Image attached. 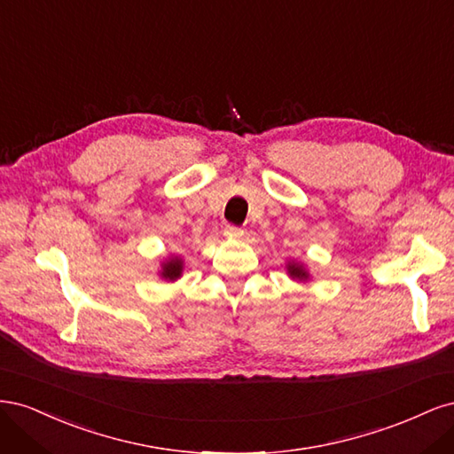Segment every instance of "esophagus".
Listing matches in <instances>:
<instances>
[{"mask_svg": "<svg viewBox=\"0 0 454 454\" xmlns=\"http://www.w3.org/2000/svg\"><path fill=\"white\" fill-rule=\"evenodd\" d=\"M242 235H244V231H240L237 227H227L225 229V237H229V239H237V237H242Z\"/></svg>", "mask_w": 454, "mask_h": 454, "instance_id": "obj_1", "label": "esophagus"}]
</instances>
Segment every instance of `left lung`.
<instances>
[{
    "mask_svg": "<svg viewBox=\"0 0 454 454\" xmlns=\"http://www.w3.org/2000/svg\"><path fill=\"white\" fill-rule=\"evenodd\" d=\"M286 274L299 284H307V282L312 280V274H310V270L307 269L303 261H297V259H292V257L286 261Z\"/></svg>",
    "mask_w": 454,
    "mask_h": 454,
    "instance_id": "left-lung-1",
    "label": "left lung"
}]
</instances>
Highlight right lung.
Returning a JSON list of instances; mask_svg holds the SVG:
<instances>
[{
	"label": "right lung",
	"mask_w": 454,
	"mask_h": 454,
	"mask_svg": "<svg viewBox=\"0 0 454 454\" xmlns=\"http://www.w3.org/2000/svg\"><path fill=\"white\" fill-rule=\"evenodd\" d=\"M184 257H180V255H168V257H164L160 263H159V270H157V274H159V278L160 280H164V282H176L177 278H182V274H184Z\"/></svg>",
	"instance_id": "add662e5"
}]
</instances>
